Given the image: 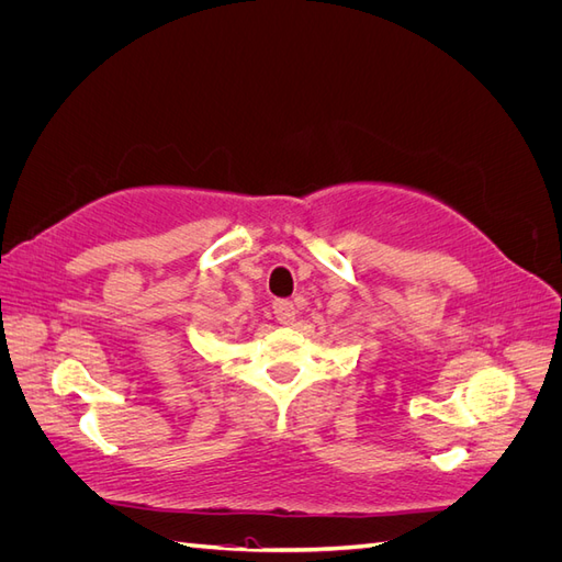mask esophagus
Here are the masks:
<instances>
[{
  "label": "esophagus",
  "mask_w": 562,
  "mask_h": 562,
  "mask_svg": "<svg viewBox=\"0 0 562 562\" xmlns=\"http://www.w3.org/2000/svg\"><path fill=\"white\" fill-rule=\"evenodd\" d=\"M271 310H274L277 321L283 323V326H288V323L295 321V304L291 300H274Z\"/></svg>",
  "instance_id": "obj_1"
}]
</instances>
